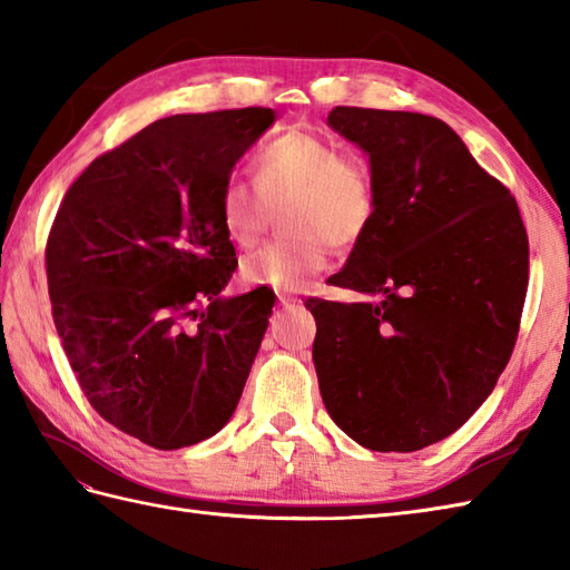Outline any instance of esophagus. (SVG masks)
<instances>
[{
	"label": "esophagus",
	"mask_w": 570,
	"mask_h": 570,
	"mask_svg": "<svg viewBox=\"0 0 570 570\" xmlns=\"http://www.w3.org/2000/svg\"><path fill=\"white\" fill-rule=\"evenodd\" d=\"M276 296H278V304H282V306H296V304H301V301L296 296L288 294V292H278Z\"/></svg>",
	"instance_id": "1"
}]
</instances>
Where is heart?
<instances>
[{
    "mask_svg": "<svg viewBox=\"0 0 570 570\" xmlns=\"http://www.w3.org/2000/svg\"><path fill=\"white\" fill-rule=\"evenodd\" d=\"M252 176L254 188L229 180L220 193V223L229 242L257 245L272 208L284 203V227L296 233L242 262V278L254 286H304L323 272L328 245L353 247L367 235L377 210L367 166L306 129H286L262 144Z\"/></svg>",
    "mask_w": 570,
    "mask_h": 570,
    "instance_id": "obj_1",
    "label": "heart"
}]
</instances>
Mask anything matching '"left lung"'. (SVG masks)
<instances>
[{
  "instance_id": "8db88e82",
  "label": "left lung",
  "mask_w": 570,
  "mask_h": 570,
  "mask_svg": "<svg viewBox=\"0 0 570 570\" xmlns=\"http://www.w3.org/2000/svg\"><path fill=\"white\" fill-rule=\"evenodd\" d=\"M328 125L370 156L377 196L328 282L380 301H306L321 396L370 451H421L475 414L512 357L527 229L512 193L441 119L335 107Z\"/></svg>"
}]
</instances>
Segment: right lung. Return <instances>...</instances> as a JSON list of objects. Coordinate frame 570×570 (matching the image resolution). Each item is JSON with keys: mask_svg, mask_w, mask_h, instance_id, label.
Here are the masks:
<instances>
[{"mask_svg": "<svg viewBox=\"0 0 570 570\" xmlns=\"http://www.w3.org/2000/svg\"><path fill=\"white\" fill-rule=\"evenodd\" d=\"M274 117L245 107L156 119L85 168L48 235L53 323L80 390L159 451L225 426L269 325L266 288L220 296L237 266L220 193Z\"/></svg>", "mask_w": 570, "mask_h": 570, "instance_id": "obj_1", "label": "right lung"}]
</instances>
